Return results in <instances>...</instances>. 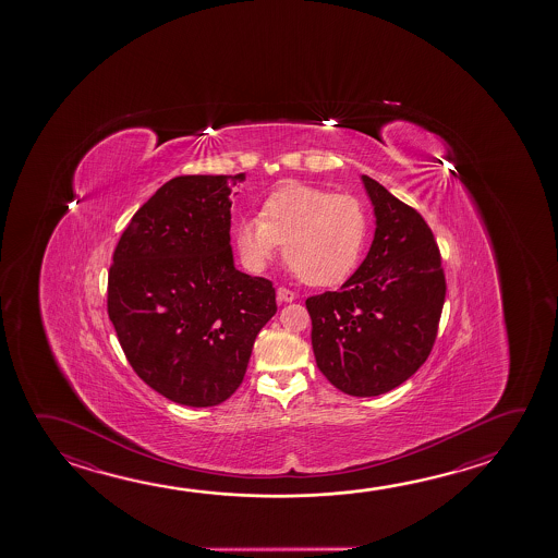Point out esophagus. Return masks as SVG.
I'll use <instances>...</instances> for the list:
<instances>
[{
	"instance_id": "obj_1",
	"label": "esophagus",
	"mask_w": 558,
	"mask_h": 558,
	"mask_svg": "<svg viewBox=\"0 0 558 558\" xmlns=\"http://www.w3.org/2000/svg\"><path fill=\"white\" fill-rule=\"evenodd\" d=\"M276 300L280 303H290L295 300V293L286 290V288H278V290H276Z\"/></svg>"
}]
</instances>
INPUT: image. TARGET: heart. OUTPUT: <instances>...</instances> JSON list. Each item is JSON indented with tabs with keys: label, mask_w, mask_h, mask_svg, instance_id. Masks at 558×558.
Here are the masks:
<instances>
[{
	"label": "heart",
	"mask_w": 558,
	"mask_h": 558,
	"mask_svg": "<svg viewBox=\"0 0 558 558\" xmlns=\"http://www.w3.org/2000/svg\"><path fill=\"white\" fill-rule=\"evenodd\" d=\"M368 217L356 197L288 184L266 197L260 216L243 217L235 243L246 268L263 272L283 246L286 263L310 286L344 282L361 260Z\"/></svg>",
	"instance_id": "obj_1"
}]
</instances>
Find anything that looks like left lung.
I'll list each match as a JSON object with an SVG mask.
<instances>
[{
  "label": "left lung",
  "mask_w": 558,
  "mask_h": 558,
  "mask_svg": "<svg viewBox=\"0 0 558 558\" xmlns=\"http://www.w3.org/2000/svg\"><path fill=\"white\" fill-rule=\"evenodd\" d=\"M374 207V239L339 292L305 300L315 362L337 390L374 398L427 361L437 337L445 275L423 217L362 174Z\"/></svg>",
  "instance_id": "8db88e82"
}]
</instances>
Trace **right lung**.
I'll return each mask as SVG.
<instances>
[{
    "label": "right lung",
    "mask_w": 558,
    "mask_h": 558,
    "mask_svg": "<svg viewBox=\"0 0 558 558\" xmlns=\"http://www.w3.org/2000/svg\"><path fill=\"white\" fill-rule=\"evenodd\" d=\"M243 180L172 178L133 216L109 268V319L129 364L187 408L233 396L276 313L272 282L233 258L231 199Z\"/></svg>",
    "instance_id": "obj_1"
}]
</instances>
